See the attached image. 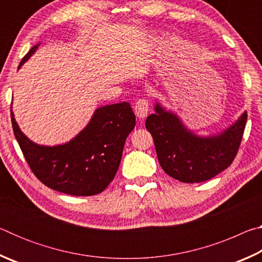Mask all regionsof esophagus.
<instances>
[{
    "mask_svg": "<svg viewBox=\"0 0 262 262\" xmlns=\"http://www.w3.org/2000/svg\"><path fill=\"white\" fill-rule=\"evenodd\" d=\"M134 111H135V114H136L137 118H139V119H144L145 117H147L148 112H149V103H148V100H145V99L137 100V103L135 104Z\"/></svg>",
    "mask_w": 262,
    "mask_h": 262,
    "instance_id": "34e87169",
    "label": "esophagus"
}]
</instances>
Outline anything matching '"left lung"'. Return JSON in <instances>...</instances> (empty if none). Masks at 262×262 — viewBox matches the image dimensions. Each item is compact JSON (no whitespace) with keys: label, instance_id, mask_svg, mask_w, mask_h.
<instances>
[{"label":"left lung","instance_id":"left-lung-1","mask_svg":"<svg viewBox=\"0 0 262 262\" xmlns=\"http://www.w3.org/2000/svg\"><path fill=\"white\" fill-rule=\"evenodd\" d=\"M145 127L152 135L158 162L165 173L181 183H202L228 168L238 152L247 112L219 134L200 136L172 111L156 101Z\"/></svg>","mask_w":262,"mask_h":262}]
</instances>
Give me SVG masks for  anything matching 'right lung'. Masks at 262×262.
<instances>
[{"instance_id":"obj_1","label":"right lung","mask_w":262,"mask_h":262,"mask_svg":"<svg viewBox=\"0 0 262 262\" xmlns=\"http://www.w3.org/2000/svg\"><path fill=\"white\" fill-rule=\"evenodd\" d=\"M31 48L18 69L38 50ZM12 108V107H11ZM12 129L26 162L43 185L74 196L103 192L113 180L121 162L127 136L136 119L129 103L105 105L95 111L88 125L67 143L40 145L20 130L11 110Z\"/></svg>"}]
</instances>
